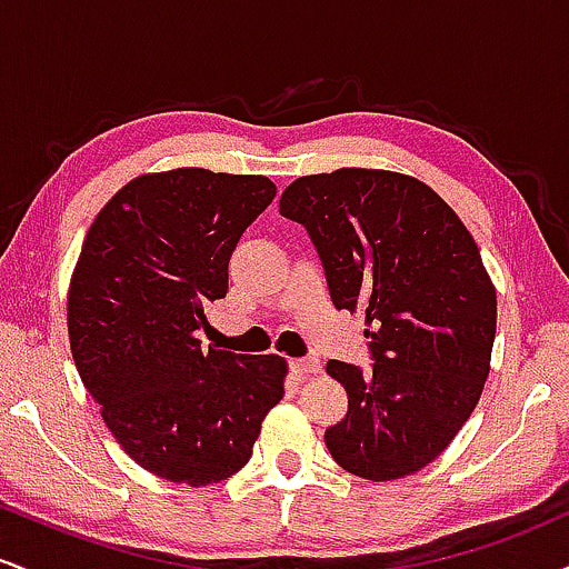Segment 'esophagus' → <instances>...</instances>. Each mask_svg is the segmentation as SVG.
Returning <instances> with one entry per match:
<instances>
[{
	"label": "esophagus",
	"mask_w": 569,
	"mask_h": 569,
	"mask_svg": "<svg viewBox=\"0 0 569 569\" xmlns=\"http://www.w3.org/2000/svg\"><path fill=\"white\" fill-rule=\"evenodd\" d=\"M289 369L297 377H310L321 369V361L318 358H293V361H289Z\"/></svg>",
	"instance_id": "1"
}]
</instances>
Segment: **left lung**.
<instances>
[{
	"mask_svg": "<svg viewBox=\"0 0 569 569\" xmlns=\"http://www.w3.org/2000/svg\"><path fill=\"white\" fill-rule=\"evenodd\" d=\"M337 310L367 316L371 371L329 361L348 415L326 430L337 466L369 481L409 476L466 426L489 375L498 297L471 232L422 181L339 168L286 187Z\"/></svg>",
	"mask_w": 569,
	"mask_h": 569,
	"instance_id": "1",
	"label": "left lung"
}]
</instances>
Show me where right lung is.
Returning <instances> with one entry per match:
<instances>
[{"label":"right lung","mask_w":569,"mask_h":569,"mask_svg":"<svg viewBox=\"0 0 569 569\" xmlns=\"http://www.w3.org/2000/svg\"><path fill=\"white\" fill-rule=\"evenodd\" d=\"M276 198L267 176H141L103 206L69 289V342L120 447L160 479L206 487L251 457L283 398L280 356L202 348L240 234Z\"/></svg>","instance_id":"right-lung-1"}]
</instances>
